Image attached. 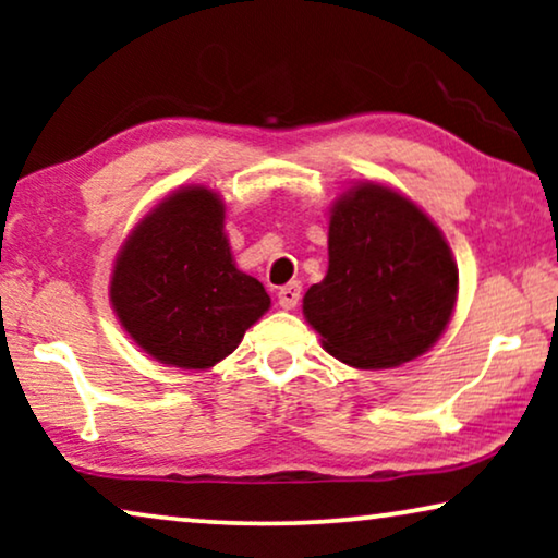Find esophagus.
<instances>
[{"mask_svg": "<svg viewBox=\"0 0 558 558\" xmlns=\"http://www.w3.org/2000/svg\"><path fill=\"white\" fill-rule=\"evenodd\" d=\"M277 296H279V307L294 310L302 300V284H300V281H289L287 287L279 289Z\"/></svg>", "mask_w": 558, "mask_h": 558, "instance_id": "obj_1", "label": "esophagus"}]
</instances>
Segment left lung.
I'll list each match as a JSON object with an SVG mask.
<instances>
[{"instance_id": "1", "label": "left lung", "mask_w": 558, "mask_h": 558, "mask_svg": "<svg viewBox=\"0 0 558 558\" xmlns=\"http://www.w3.org/2000/svg\"><path fill=\"white\" fill-rule=\"evenodd\" d=\"M325 279L304 294L327 353L355 368H393L429 350L452 317L457 264L409 197L363 182L335 203Z\"/></svg>"}]
</instances>
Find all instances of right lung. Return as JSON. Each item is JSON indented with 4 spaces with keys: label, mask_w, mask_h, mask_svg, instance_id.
Wrapping results in <instances>:
<instances>
[{
    "label": "right lung",
    "mask_w": 558,
    "mask_h": 558,
    "mask_svg": "<svg viewBox=\"0 0 558 558\" xmlns=\"http://www.w3.org/2000/svg\"><path fill=\"white\" fill-rule=\"evenodd\" d=\"M223 218L213 190H174L119 251L111 304L136 345L159 363L210 368L269 310L262 281L235 269Z\"/></svg>",
    "instance_id": "obj_1"
}]
</instances>
